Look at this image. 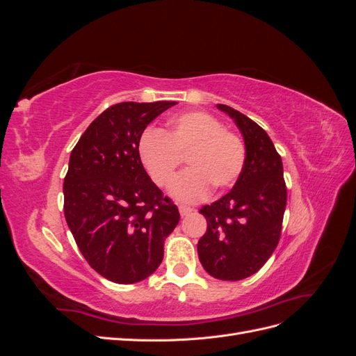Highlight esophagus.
Segmentation results:
<instances>
[{
	"instance_id": "obj_1",
	"label": "esophagus",
	"mask_w": 356,
	"mask_h": 356,
	"mask_svg": "<svg viewBox=\"0 0 356 356\" xmlns=\"http://www.w3.org/2000/svg\"><path fill=\"white\" fill-rule=\"evenodd\" d=\"M178 209H179V213H181V217H187V215H190V213L193 212V208L187 207V204H179V207H178Z\"/></svg>"
}]
</instances>
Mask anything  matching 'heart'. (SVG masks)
<instances>
[{
  "label": "heart",
  "mask_w": 356,
  "mask_h": 356,
  "mask_svg": "<svg viewBox=\"0 0 356 356\" xmlns=\"http://www.w3.org/2000/svg\"><path fill=\"white\" fill-rule=\"evenodd\" d=\"M138 154L149 178L166 190L174 184L186 157L190 169L174 187V196L186 202L203 199L211 187L218 191L233 187L246 159L239 135L203 111L174 115L161 132L148 129L139 138Z\"/></svg>",
  "instance_id": "b5f03b06"
}]
</instances>
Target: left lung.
Masks as SVG:
<instances>
[{"label": "left lung", "mask_w": 356, "mask_h": 356, "mask_svg": "<svg viewBox=\"0 0 356 356\" xmlns=\"http://www.w3.org/2000/svg\"><path fill=\"white\" fill-rule=\"evenodd\" d=\"M217 106L238 124L246 159L234 187L199 211L208 229L197 254L211 276L241 281L260 270L281 239L286 186L282 159L264 129L229 105Z\"/></svg>", "instance_id": "obj_1"}]
</instances>
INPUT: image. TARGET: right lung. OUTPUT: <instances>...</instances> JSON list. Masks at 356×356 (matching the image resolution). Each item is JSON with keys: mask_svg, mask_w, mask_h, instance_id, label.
Returning <instances> with one entry per match:
<instances>
[{"mask_svg": "<svg viewBox=\"0 0 356 356\" xmlns=\"http://www.w3.org/2000/svg\"><path fill=\"white\" fill-rule=\"evenodd\" d=\"M177 102H120L75 144L63 181V212L93 270L115 284L144 281L163 260L179 212L138 154L145 127Z\"/></svg>", "mask_w": 356, "mask_h": 356, "instance_id": "add662e5", "label": "right lung"}]
</instances>
